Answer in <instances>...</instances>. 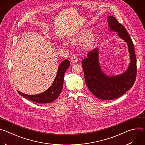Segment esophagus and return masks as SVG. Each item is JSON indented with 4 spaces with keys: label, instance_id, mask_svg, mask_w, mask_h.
<instances>
[{
    "label": "esophagus",
    "instance_id": "34e87169",
    "mask_svg": "<svg viewBox=\"0 0 145 145\" xmlns=\"http://www.w3.org/2000/svg\"><path fill=\"white\" fill-rule=\"evenodd\" d=\"M71 61L72 63H77L78 61V58H77V56H76L75 54L72 55V56L71 57Z\"/></svg>",
    "mask_w": 145,
    "mask_h": 145
}]
</instances>
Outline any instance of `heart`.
Listing matches in <instances>:
<instances>
[{"mask_svg":"<svg viewBox=\"0 0 145 145\" xmlns=\"http://www.w3.org/2000/svg\"><path fill=\"white\" fill-rule=\"evenodd\" d=\"M89 30L87 29H86L83 31H82L76 37H75L74 40L75 41H77H77L83 40L89 35ZM93 41V37L89 36L86 42V47L90 46L92 44Z\"/></svg>","mask_w":145,"mask_h":145,"instance_id":"heart-1","label":"heart"}]
</instances>
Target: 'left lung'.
Returning a JSON list of instances; mask_svg holds the SVG:
<instances>
[{
    "instance_id": "8db88e82",
    "label": "left lung",
    "mask_w": 145,
    "mask_h": 145,
    "mask_svg": "<svg viewBox=\"0 0 145 145\" xmlns=\"http://www.w3.org/2000/svg\"><path fill=\"white\" fill-rule=\"evenodd\" d=\"M107 19L110 30L117 31L118 35L127 42L131 61L125 73L108 77L100 68L97 48L89 52L87 57L82 59V66L87 86L92 94L101 100H113L125 94L134 85L137 72L134 44L126 29L114 16H110Z\"/></svg>"
}]
</instances>
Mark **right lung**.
Listing matches in <instances>:
<instances>
[{
	"mask_svg": "<svg viewBox=\"0 0 145 145\" xmlns=\"http://www.w3.org/2000/svg\"><path fill=\"white\" fill-rule=\"evenodd\" d=\"M70 66V62L68 59L64 60L59 65L56 77L52 86L45 92L34 95L24 94L18 91L23 97L38 103H49L54 101L59 96L63 87L64 74Z\"/></svg>",
	"mask_w": 145,
	"mask_h": 145,
	"instance_id": "right-lung-1",
	"label": "right lung"
}]
</instances>
